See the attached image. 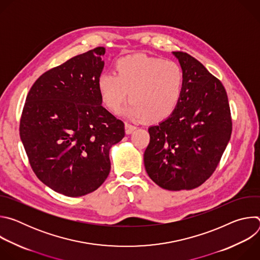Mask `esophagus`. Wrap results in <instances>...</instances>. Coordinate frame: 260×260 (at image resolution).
<instances>
[{"mask_svg":"<svg viewBox=\"0 0 260 260\" xmlns=\"http://www.w3.org/2000/svg\"><path fill=\"white\" fill-rule=\"evenodd\" d=\"M136 128H137L136 125H134L132 123H128V122H125V133L126 134H132Z\"/></svg>","mask_w":260,"mask_h":260,"instance_id":"34e87169","label":"esophagus"}]
</instances>
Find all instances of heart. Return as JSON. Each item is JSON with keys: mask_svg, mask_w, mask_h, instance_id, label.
<instances>
[{"mask_svg": "<svg viewBox=\"0 0 260 260\" xmlns=\"http://www.w3.org/2000/svg\"><path fill=\"white\" fill-rule=\"evenodd\" d=\"M183 86L184 72L179 63L141 54L120 58L116 74L106 72L98 79L101 99L110 111H119L128 94L131 103L124 114L149 122L165 120L173 114Z\"/></svg>", "mask_w": 260, "mask_h": 260, "instance_id": "1", "label": "heart"}]
</instances>
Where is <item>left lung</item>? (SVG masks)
<instances>
[{
	"mask_svg": "<svg viewBox=\"0 0 260 260\" xmlns=\"http://www.w3.org/2000/svg\"><path fill=\"white\" fill-rule=\"evenodd\" d=\"M184 72L180 102L166 120L148 128L146 172L158 186L178 191L199 187L216 170L231 139L228 94L198 59L175 51Z\"/></svg>",
	"mask_w": 260,
	"mask_h": 260,
	"instance_id": "obj_1",
	"label": "left lung"
}]
</instances>
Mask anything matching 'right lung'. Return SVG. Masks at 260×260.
I'll list each match as a JSON object with an SVG mask.
<instances>
[{
    "label": "right lung",
    "mask_w": 260,
    "mask_h": 260,
    "mask_svg": "<svg viewBox=\"0 0 260 260\" xmlns=\"http://www.w3.org/2000/svg\"><path fill=\"white\" fill-rule=\"evenodd\" d=\"M104 47L70 58L30 87L20 139L36 176L66 197L98 189L107 179L109 151L124 137V123L102 106L98 79Z\"/></svg>",
    "instance_id": "obj_1"
}]
</instances>
